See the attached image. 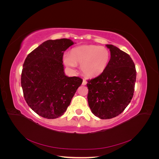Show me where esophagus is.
Listing matches in <instances>:
<instances>
[{
    "mask_svg": "<svg viewBox=\"0 0 159 159\" xmlns=\"http://www.w3.org/2000/svg\"><path fill=\"white\" fill-rule=\"evenodd\" d=\"M86 84H87V81L84 80H83V82H82V85H85Z\"/></svg>",
    "mask_w": 159,
    "mask_h": 159,
    "instance_id": "34e87169",
    "label": "esophagus"
}]
</instances>
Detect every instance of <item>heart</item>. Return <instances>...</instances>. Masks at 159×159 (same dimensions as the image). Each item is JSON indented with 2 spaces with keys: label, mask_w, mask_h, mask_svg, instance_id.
Listing matches in <instances>:
<instances>
[{
  "label": "heart",
  "mask_w": 159,
  "mask_h": 159,
  "mask_svg": "<svg viewBox=\"0 0 159 159\" xmlns=\"http://www.w3.org/2000/svg\"><path fill=\"white\" fill-rule=\"evenodd\" d=\"M110 60V53L107 48L95 45H84L75 47L71 54L66 53L63 61L66 66L75 71L77 64H81L83 74L89 77L99 76L107 68Z\"/></svg>",
  "instance_id": "b5f03b06"
}]
</instances>
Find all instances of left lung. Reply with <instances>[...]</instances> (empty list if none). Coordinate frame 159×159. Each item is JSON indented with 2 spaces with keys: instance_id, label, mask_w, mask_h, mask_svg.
Masks as SVG:
<instances>
[{
  "instance_id": "left-lung-1",
  "label": "left lung",
  "mask_w": 159,
  "mask_h": 159,
  "mask_svg": "<svg viewBox=\"0 0 159 159\" xmlns=\"http://www.w3.org/2000/svg\"><path fill=\"white\" fill-rule=\"evenodd\" d=\"M111 57L107 68L88 80V101L94 115L102 119L117 116L131 102L137 72L131 57L112 44H107Z\"/></svg>"
}]
</instances>
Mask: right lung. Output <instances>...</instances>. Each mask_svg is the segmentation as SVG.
I'll return each instance as SVG.
<instances>
[{
    "instance_id": "1",
    "label": "right lung",
    "mask_w": 159,
    "mask_h": 159,
    "mask_svg": "<svg viewBox=\"0 0 159 159\" xmlns=\"http://www.w3.org/2000/svg\"><path fill=\"white\" fill-rule=\"evenodd\" d=\"M74 42L66 38L48 40L26 57L21 74V86L27 104L46 119L64 115L83 80L64 73V52Z\"/></svg>"
}]
</instances>
